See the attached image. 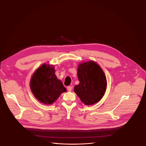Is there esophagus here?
Returning a JSON list of instances; mask_svg holds the SVG:
<instances>
[{"mask_svg": "<svg viewBox=\"0 0 146 146\" xmlns=\"http://www.w3.org/2000/svg\"><path fill=\"white\" fill-rule=\"evenodd\" d=\"M72 88H73V87L72 86H68L67 87V90L69 92H71L72 90Z\"/></svg>", "mask_w": 146, "mask_h": 146, "instance_id": "obj_1", "label": "esophagus"}]
</instances>
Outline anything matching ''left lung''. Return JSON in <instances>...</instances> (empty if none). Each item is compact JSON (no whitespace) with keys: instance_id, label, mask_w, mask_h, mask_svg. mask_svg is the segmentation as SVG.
Returning a JSON list of instances; mask_svg holds the SVG:
<instances>
[{"instance_id":"obj_1","label":"left lung","mask_w":146,"mask_h":146,"mask_svg":"<svg viewBox=\"0 0 146 146\" xmlns=\"http://www.w3.org/2000/svg\"><path fill=\"white\" fill-rule=\"evenodd\" d=\"M79 84L74 92L85 104L90 106L99 102L107 88L106 75L100 66L94 61L83 62L77 69Z\"/></svg>"}]
</instances>
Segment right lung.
I'll return each mask as SVG.
<instances>
[{"mask_svg": "<svg viewBox=\"0 0 146 146\" xmlns=\"http://www.w3.org/2000/svg\"><path fill=\"white\" fill-rule=\"evenodd\" d=\"M31 91L40 103L52 104L66 89L55 74L54 65L44 63L33 74L30 82Z\"/></svg>", "mask_w": 146, "mask_h": 146, "instance_id": "obj_1", "label": "right lung"}]
</instances>
